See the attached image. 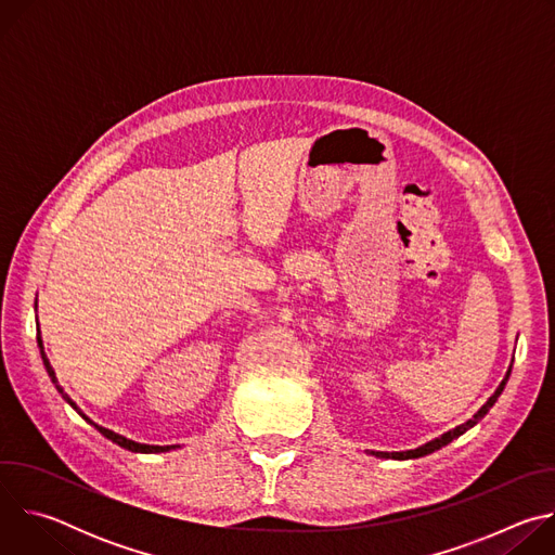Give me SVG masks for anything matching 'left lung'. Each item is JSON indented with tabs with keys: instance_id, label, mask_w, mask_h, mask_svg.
I'll list each match as a JSON object with an SVG mask.
<instances>
[{
	"instance_id": "8db88e82",
	"label": "left lung",
	"mask_w": 555,
	"mask_h": 555,
	"mask_svg": "<svg viewBox=\"0 0 555 555\" xmlns=\"http://www.w3.org/2000/svg\"><path fill=\"white\" fill-rule=\"evenodd\" d=\"M509 373H512V369L507 371V375L503 377V382L499 384V388L494 390V395L492 398L479 409V413L474 415L472 420H467L465 424H461V426H456L454 430H450V433H446V435H441V437H437V439H433V441H428V443H424V446H420L417 450H406V452H371V454H375V456H382V459H417V456H424V454H430V452H435V450H439V448H443V446H448L452 439H456L459 435H463L465 430H469L474 424H479L486 415H488V411L496 404V400H499V395L503 392V388H505V384H507V379H509Z\"/></svg>"
}]
</instances>
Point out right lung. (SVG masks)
<instances>
[{
  "mask_svg": "<svg viewBox=\"0 0 555 555\" xmlns=\"http://www.w3.org/2000/svg\"><path fill=\"white\" fill-rule=\"evenodd\" d=\"M37 345H39V351H41V360H43V366H46V371H48V375H50V379H52V384L56 386V390L61 392V398L78 413L81 415L86 422H90L103 437H107V439H112L114 443H118L120 448H127V450H131V452H167V450H171V448H176V446H146V443H138V441H131V439H127V437H122V435H118V433H112V430H107V428H103V426H99V424H94L90 417H86L83 415V411L78 409L72 400H69V395L61 388V384H59V379H56V375H54V369L50 366V360H48V356H46V351H43V343H41V334H37Z\"/></svg>",
  "mask_w": 555,
  "mask_h": 555,
  "instance_id": "obj_1",
  "label": "right lung"
}]
</instances>
